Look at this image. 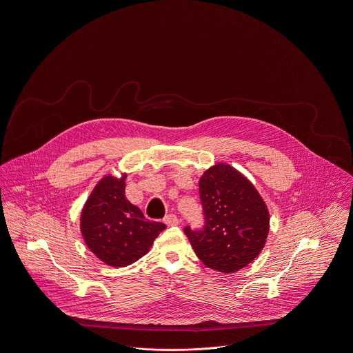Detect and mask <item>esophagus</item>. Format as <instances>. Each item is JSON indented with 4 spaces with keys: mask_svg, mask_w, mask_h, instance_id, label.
I'll use <instances>...</instances> for the list:
<instances>
[{
    "mask_svg": "<svg viewBox=\"0 0 353 353\" xmlns=\"http://www.w3.org/2000/svg\"><path fill=\"white\" fill-rule=\"evenodd\" d=\"M163 222H165V225H168V226H176V225H179V218L174 215V214H170V215H166L165 218H163Z\"/></svg>",
    "mask_w": 353,
    "mask_h": 353,
    "instance_id": "1",
    "label": "esophagus"
}]
</instances>
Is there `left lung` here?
Instances as JSON below:
<instances>
[{"mask_svg":"<svg viewBox=\"0 0 353 353\" xmlns=\"http://www.w3.org/2000/svg\"><path fill=\"white\" fill-rule=\"evenodd\" d=\"M199 195L204 226L184 229L196 256L223 274L245 268L260 254L270 233L265 201L242 173L226 163L203 173Z\"/></svg>","mask_w":353,"mask_h":353,"instance_id":"left-lung-1","label":"left lung"}]
</instances>
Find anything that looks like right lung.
<instances>
[{
  "label": "right lung",
  "mask_w": 353,
  "mask_h": 353,
  "mask_svg": "<svg viewBox=\"0 0 353 353\" xmlns=\"http://www.w3.org/2000/svg\"><path fill=\"white\" fill-rule=\"evenodd\" d=\"M125 177H103L81 212V233L90 252L107 265L120 268L143 257L166 228L161 222L148 221L125 199Z\"/></svg>",
  "instance_id": "1"
}]
</instances>
